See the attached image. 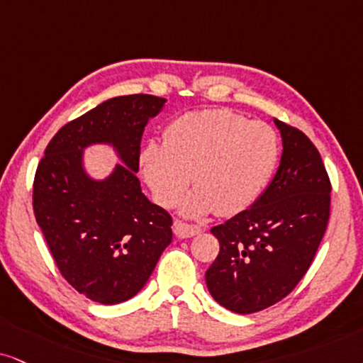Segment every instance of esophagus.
Segmentation results:
<instances>
[{
	"label": "esophagus",
	"instance_id": "34e87169",
	"mask_svg": "<svg viewBox=\"0 0 363 363\" xmlns=\"http://www.w3.org/2000/svg\"><path fill=\"white\" fill-rule=\"evenodd\" d=\"M173 232L178 239H189V237H194L202 232V227L199 225H189V223H183L180 220L174 222Z\"/></svg>",
	"mask_w": 363,
	"mask_h": 363
}]
</instances>
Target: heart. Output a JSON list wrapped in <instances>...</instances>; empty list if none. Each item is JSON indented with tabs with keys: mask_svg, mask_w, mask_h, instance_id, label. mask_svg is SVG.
I'll list each match as a JSON object with an SVG mask.
<instances>
[{
	"mask_svg": "<svg viewBox=\"0 0 363 363\" xmlns=\"http://www.w3.org/2000/svg\"><path fill=\"white\" fill-rule=\"evenodd\" d=\"M277 136L264 123H249L227 109L186 113L164 133V145L147 143L141 172L161 205H174L190 185L182 212L202 217L217 210L234 216L250 207L274 172Z\"/></svg>",
	"mask_w": 363,
	"mask_h": 363,
	"instance_id": "heart-1",
	"label": "heart"
}]
</instances>
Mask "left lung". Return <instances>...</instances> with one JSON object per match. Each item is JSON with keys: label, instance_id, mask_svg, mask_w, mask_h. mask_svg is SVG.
Masks as SVG:
<instances>
[{"label": "left lung", "instance_id": "left-lung-1", "mask_svg": "<svg viewBox=\"0 0 363 363\" xmlns=\"http://www.w3.org/2000/svg\"><path fill=\"white\" fill-rule=\"evenodd\" d=\"M283 140L274 177L247 210L213 227L220 252L205 272L213 299L249 315L288 296L315 259L330 218V178L315 145L274 119Z\"/></svg>", "mask_w": 363, "mask_h": 363}]
</instances>
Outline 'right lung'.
I'll use <instances>...</instances> for the list:
<instances>
[{"label":"right lung","instance_id":"right-lung-1","mask_svg":"<svg viewBox=\"0 0 363 363\" xmlns=\"http://www.w3.org/2000/svg\"><path fill=\"white\" fill-rule=\"evenodd\" d=\"M164 102L147 94L102 102L52 138L35 174V218L53 261L101 305L136 296L172 242V217L146 199L136 174L143 133ZM96 144L121 161L106 179L85 168L83 151Z\"/></svg>","mask_w":363,"mask_h":363}]
</instances>
